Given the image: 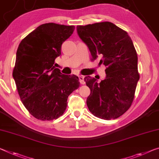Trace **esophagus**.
<instances>
[{
    "mask_svg": "<svg viewBox=\"0 0 159 159\" xmlns=\"http://www.w3.org/2000/svg\"><path fill=\"white\" fill-rule=\"evenodd\" d=\"M79 81H80V83L81 84H85V80H84V79H85V77L84 76V75H79Z\"/></svg>",
    "mask_w": 159,
    "mask_h": 159,
    "instance_id": "esophagus-1",
    "label": "esophagus"
}]
</instances>
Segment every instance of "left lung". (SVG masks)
I'll return each mask as SVG.
<instances>
[{
	"label": "left lung",
	"instance_id": "obj_1",
	"mask_svg": "<svg viewBox=\"0 0 159 159\" xmlns=\"http://www.w3.org/2000/svg\"><path fill=\"white\" fill-rule=\"evenodd\" d=\"M78 34L87 45L92 60L100 56L106 66V77H85L90 89L87 105L93 115L103 120L116 119L129 110L137 82L138 57L132 39L125 30L110 22L77 26Z\"/></svg>",
	"mask_w": 159,
	"mask_h": 159
}]
</instances>
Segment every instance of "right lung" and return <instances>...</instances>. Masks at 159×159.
Masks as SVG:
<instances>
[{
    "mask_svg": "<svg viewBox=\"0 0 159 159\" xmlns=\"http://www.w3.org/2000/svg\"><path fill=\"white\" fill-rule=\"evenodd\" d=\"M74 30L73 25H41L17 48L12 76L24 106L37 120L50 121L61 116L69 95L80 86L79 77L62 74L54 65L62 43Z\"/></svg>",
    "mask_w": 159,
    "mask_h": 159,
    "instance_id": "obj_1",
    "label": "right lung"
}]
</instances>
